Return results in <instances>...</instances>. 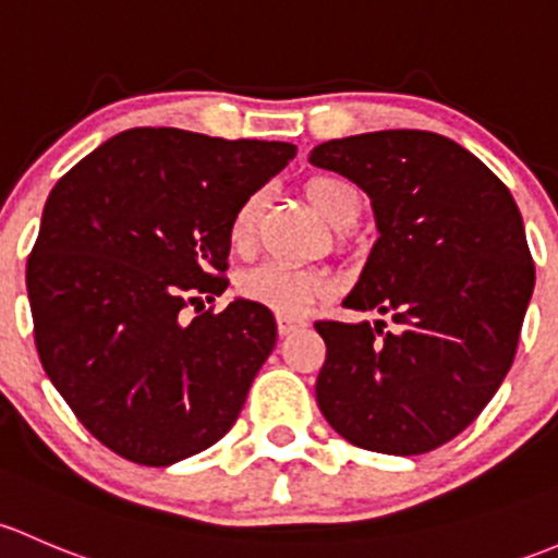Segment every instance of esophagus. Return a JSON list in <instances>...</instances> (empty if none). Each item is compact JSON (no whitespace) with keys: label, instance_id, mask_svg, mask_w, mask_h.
I'll return each mask as SVG.
<instances>
[{"label":"esophagus","instance_id":"obj_1","mask_svg":"<svg viewBox=\"0 0 558 558\" xmlns=\"http://www.w3.org/2000/svg\"><path fill=\"white\" fill-rule=\"evenodd\" d=\"M277 327H279V336H290V332L301 330V327H306V322L303 319H292V317H279L277 319Z\"/></svg>","mask_w":558,"mask_h":558}]
</instances>
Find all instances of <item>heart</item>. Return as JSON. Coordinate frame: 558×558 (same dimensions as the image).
<instances>
[{
    "instance_id": "obj_1",
    "label": "heart",
    "mask_w": 558,
    "mask_h": 558,
    "mask_svg": "<svg viewBox=\"0 0 558 558\" xmlns=\"http://www.w3.org/2000/svg\"><path fill=\"white\" fill-rule=\"evenodd\" d=\"M308 201L314 209L330 222L332 228H347L360 215V193L341 177H314L306 185ZM257 209H260V195L252 193L241 201L233 211L231 226H228V241L233 250H246L255 233ZM239 290L246 301L257 306L271 308L281 317H301L314 303L325 301L330 295V279L312 268L287 266V263H263V266L246 271L239 281Z\"/></svg>"
}]
</instances>
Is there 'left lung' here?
Segmentation results:
<instances>
[{
	"mask_svg": "<svg viewBox=\"0 0 558 558\" xmlns=\"http://www.w3.org/2000/svg\"><path fill=\"white\" fill-rule=\"evenodd\" d=\"M314 166L371 198L378 239L343 306L384 322H317L322 416L360 449L413 457L457 438L513 365L535 263L513 195L433 131L317 145Z\"/></svg>",
	"mask_w": 558,
	"mask_h": 558,
	"instance_id": "8db88e82",
	"label": "left lung"
}]
</instances>
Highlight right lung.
Masks as SVG:
<instances>
[{
  "label": "right lung",
  "mask_w": 558,
  "mask_h": 558,
  "mask_svg": "<svg viewBox=\"0 0 558 558\" xmlns=\"http://www.w3.org/2000/svg\"><path fill=\"white\" fill-rule=\"evenodd\" d=\"M295 158L290 142L131 129L69 169L28 255L39 363L96 440L147 468L209 449L236 422L277 343L236 298L182 322L228 279L241 201Z\"/></svg>",
  "instance_id": "add662e5"
}]
</instances>
